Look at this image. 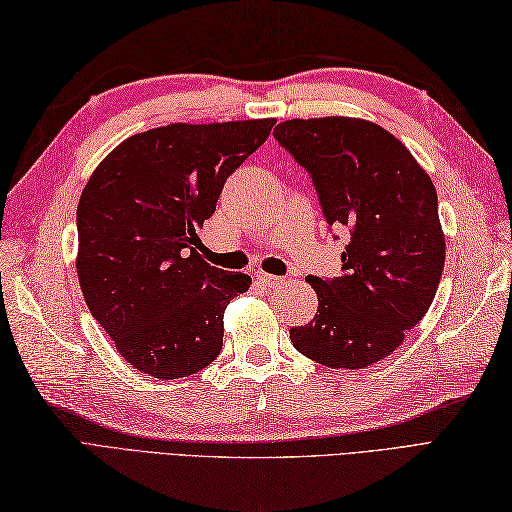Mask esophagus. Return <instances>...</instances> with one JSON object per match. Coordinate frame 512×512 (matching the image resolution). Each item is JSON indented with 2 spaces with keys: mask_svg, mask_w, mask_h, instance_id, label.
Returning a JSON list of instances; mask_svg holds the SVG:
<instances>
[{
  "mask_svg": "<svg viewBox=\"0 0 512 512\" xmlns=\"http://www.w3.org/2000/svg\"><path fill=\"white\" fill-rule=\"evenodd\" d=\"M256 280L265 286H271V289H276V286L284 284V278L278 276H269V273H256Z\"/></svg>",
  "mask_w": 512,
  "mask_h": 512,
  "instance_id": "1",
  "label": "esophagus"
}]
</instances>
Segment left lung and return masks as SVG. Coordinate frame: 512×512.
<instances>
[{
    "label": "left lung",
    "instance_id": "obj_1",
    "mask_svg": "<svg viewBox=\"0 0 512 512\" xmlns=\"http://www.w3.org/2000/svg\"><path fill=\"white\" fill-rule=\"evenodd\" d=\"M273 136L310 173L328 226L347 234L339 276L306 278L317 315L291 328V343L326 367L365 369L402 345L439 289L445 236L436 189L378 123L291 119Z\"/></svg>",
    "mask_w": 512,
    "mask_h": 512
}]
</instances>
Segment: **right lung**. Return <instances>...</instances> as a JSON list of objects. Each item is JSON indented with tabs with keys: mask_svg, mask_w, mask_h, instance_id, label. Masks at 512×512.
I'll return each mask as SVG.
<instances>
[{
	"mask_svg": "<svg viewBox=\"0 0 512 512\" xmlns=\"http://www.w3.org/2000/svg\"><path fill=\"white\" fill-rule=\"evenodd\" d=\"M273 123H171L134 134L86 182L76 260L84 302L141 373L176 380L219 356L223 310L252 278L210 267L197 230Z\"/></svg>",
	"mask_w": 512,
	"mask_h": 512,
	"instance_id": "add662e5",
	"label": "right lung"
}]
</instances>
